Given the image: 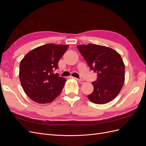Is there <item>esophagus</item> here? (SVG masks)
<instances>
[{
    "label": "esophagus",
    "instance_id": "obj_1",
    "mask_svg": "<svg viewBox=\"0 0 146 146\" xmlns=\"http://www.w3.org/2000/svg\"><path fill=\"white\" fill-rule=\"evenodd\" d=\"M76 80L80 83H81V84H82V83H84V80H82V79H78V78H76Z\"/></svg>",
    "mask_w": 146,
    "mask_h": 146
}]
</instances>
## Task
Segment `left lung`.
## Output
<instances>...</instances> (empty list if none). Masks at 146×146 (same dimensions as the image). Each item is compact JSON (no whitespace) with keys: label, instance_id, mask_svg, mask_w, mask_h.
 I'll return each mask as SVG.
<instances>
[{"label":"left lung","instance_id":"1","mask_svg":"<svg viewBox=\"0 0 146 146\" xmlns=\"http://www.w3.org/2000/svg\"><path fill=\"white\" fill-rule=\"evenodd\" d=\"M77 48L90 69L98 74L97 80L92 83L94 91L88 99L96 104L111 102L125 81V64L120 54L111 48L94 44L78 45Z\"/></svg>","mask_w":146,"mask_h":146}]
</instances>
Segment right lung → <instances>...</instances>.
<instances>
[{"label": "right lung", "instance_id": "add662e5", "mask_svg": "<svg viewBox=\"0 0 146 146\" xmlns=\"http://www.w3.org/2000/svg\"><path fill=\"white\" fill-rule=\"evenodd\" d=\"M68 47L47 44L31 50L21 61L19 80L30 99L38 104H48L61 93L66 79L54 71Z\"/></svg>", "mask_w": 146, "mask_h": 146}]
</instances>
